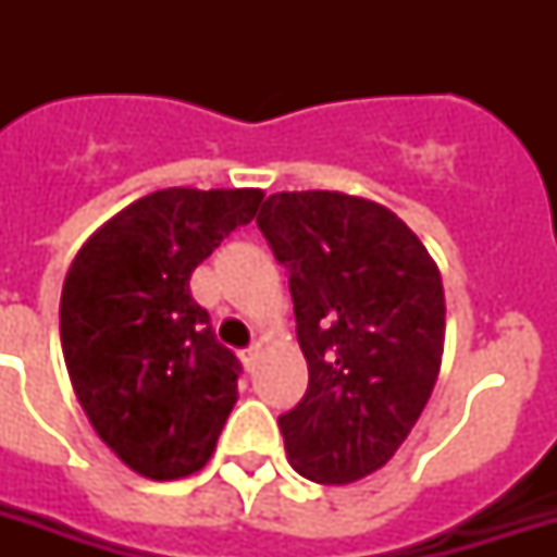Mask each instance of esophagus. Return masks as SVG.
<instances>
[{
  "label": "esophagus",
  "instance_id": "esophagus-1",
  "mask_svg": "<svg viewBox=\"0 0 557 557\" xmlns=\"http://www.w3.org/2000/svg\"><path fill=\"white\" fill-rule=\"evenodd\" d=\"M257 361H260V349H257V347L245 349V352H243V364H245V370L253 372V367H257Z\"/></svg>",
  "mask_w": 557,
  "mask_h": 557
}]
</instances>
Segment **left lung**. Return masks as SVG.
Returning a JSON list of instances; mask_svg holds the SVG:
<instances>
[{"label":"left lung","instance_id":"left-lung-1","mask_svg":"<svg viewBox=\"0 0 557 557\" xmlns=\"http://www.w3.org/2000/svg\"><path fill=\"white\" fill-rule=\"evenodd\" d=\"M288 269L309 387L280 416L288 462L312 483L379 471L413 431L445 349V288L422 239L379 201L274 193L257 216Z\"/></svg>","mask_w":557,"mask_h":557}]
</instances>
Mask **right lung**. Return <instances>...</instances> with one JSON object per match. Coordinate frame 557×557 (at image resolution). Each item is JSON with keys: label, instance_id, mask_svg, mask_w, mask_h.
<instances>
[{"label": "right lung", "instance_id": "add662e5", "mask_svg": "<svg viewBox=\"0 0 557 557\" xmlns=\"http://www.w3.org/2000/svg\"><path fill=\"white\" fill-rule=\"evenodd\" d=\"M265 193L156 190L83 243L60 295L74 396L124 466L147 480L205 468L236 405L239 361L216 344L190 274Z\"/></svg>", "mask_w": 557, "mask_h": 557}]
</instances>
